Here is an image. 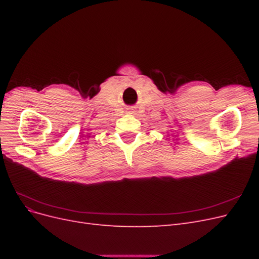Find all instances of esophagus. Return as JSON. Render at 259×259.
I'll return each instance as SVG.
<instances>
[{
	"mask_svg": "<svg viewBox=\"0 0 259 259\" xmlns=\"http://www.w3.org/2000/svg\"><path fill=\"white\" fill-rule=\"evenodd\" d=\"M130 112H131V114H134V112H135V111H133V109H132V110H131Z\"/></svg>",
	"mask_w": 259,
	"mask_h": 259,
	"instance_id": "obj_1",
	"label": "esophagus"
}]
</instances>
